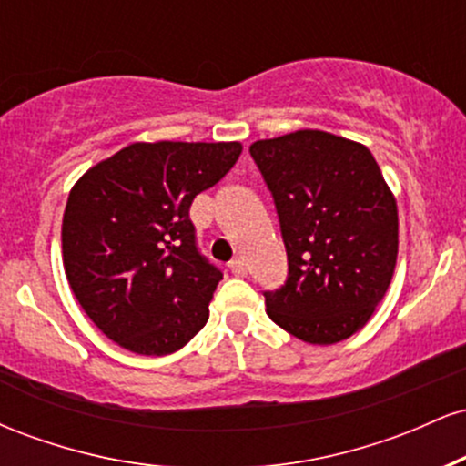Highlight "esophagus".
I'll return each instance as SVG.
<instances>
[{
    "instance_id": "esophagus-1",
    "label": "esophagus",
    "mask_w": 466,
    "mask_h": 466,
    "mask_svg": "<svg viewBox=\"0 0 466 466\" xmlns=\"http://www.w3.org/2000/svg\"><path fill=\"white\" fill-rule=\"evenodd\" d=\"M229 271H232L234 276H248V263H245L243 258H237L229 263Z\"/></svg>"
}]
</instances>
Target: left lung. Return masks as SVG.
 <instances>
[{
    "mask_svg": "<svg viewBox=\"0 0 466 466\" xmlns=\"http://www.w3.org/2000/svg\"><path fill=\"white\" fill-rule=\"evenodd\" d=\"M249 153L274 195L289 260L285 285L265 293L267 315L307 344L349 339L397 267V199L377 159L318 129L258 140Z\"/></svg>",
    "mask_w": 466,
    "mask_h": 466,
    "instance_id": "left-lung-1",
    "label": "left lung"
}]
</instances>
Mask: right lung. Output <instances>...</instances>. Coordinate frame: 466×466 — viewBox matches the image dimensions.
<instances>
[{"label": "right lung", "mask_w": 466, "mask_h": 466, "mask_svg": "<svg viewBox=\"0 0 466 466\" xmlns=\"http://www.w3.org/2000/svg\"><path fill=\"white\" fill-rule=\"evenodd\" d=\"M240 142H136L69 190L63 267L83 311L136 355L184 349L223 274L197 249L190 203L237 164Z\"/></svg>", "instance_id": "right-lung-1"}]
</instances>
